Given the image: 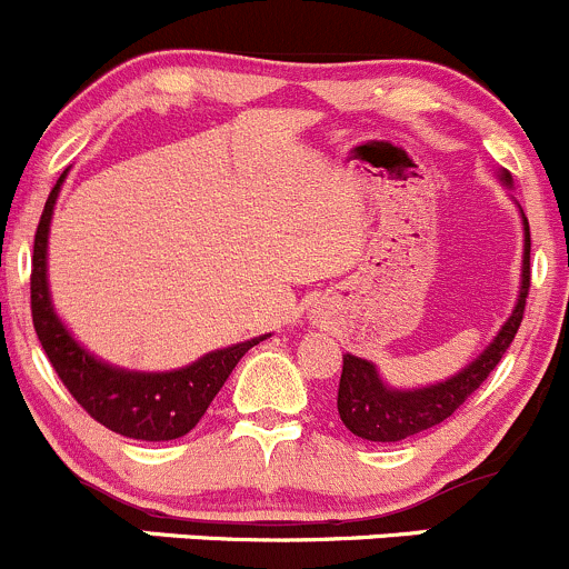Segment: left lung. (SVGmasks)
Instances as JSON below:
<instances>
[{"label": "left lung", "instance_id": "left-lung-1", "mask_svg": "<svg viewBox=\"0 0 569 569\" xmlns=\"http://www.w3.org/2000/svg\"><path fill=\"white\" fill-rule=\"evenodd\" d=\"M502 179L510 187V173H502ZM529 222L523 217V266L516 309L507 317L505 326L499 328V333L493 336L491 345L450 380L429 385V388L396 390L382 382L375 363L347 352L345 366H341L339 399H336L341 423L356 437L369 439V442H401V439L429 431L442 420H448L488 380V375L497 369L510 341L516 339L529 296Z\"/></svg>", "mask_w": 569, "mask_h": 569}]
</instances>
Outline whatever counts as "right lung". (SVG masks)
<instances>
[{
  "label": "right lung",
  "instance_id": "1",
  "mask_svg": "<svg viewBox=\"0 0 569 569\" xmlns=\"http://www.w3.org/2000/svg\"><path fill=\"white\" fill-rule=\"evenodd\" d=\"M64 176L67 170L48 194L38 233H34L29 287H32V322L42 350L72 399L106 429L121 433V437L146 439V442H168V439L184 437L203 418L238 360L254 345H260L266 336L224 347V350H213L184 369L160 371V375L116 369L83 350L53 311L46 277L48 228H51L53 203H57Z\"/></svg>",
  "mask_w": 569,
  "mask_h": 569
}]
</instances>
